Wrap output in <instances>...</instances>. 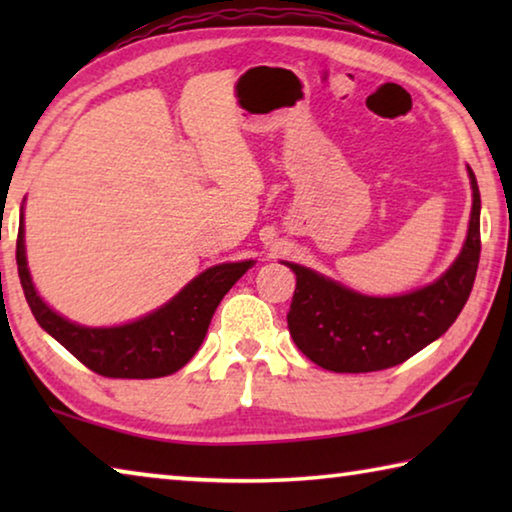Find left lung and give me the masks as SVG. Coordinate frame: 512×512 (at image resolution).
<instances>
[{
  "label": "left lung",
  "instance_id": "1",
  "mask_svg": "<svg viewBox=\"0 0 512 512\" xmlns=\"http://www.w3.org/2000/svg\"><path fill=\"white\" fill-rule=\"evenodd\" d=\"M472 214L461 255L429 287L393 298H372L345 289L311 268L296 273L289 332L316 366L334 372H372L400 366L443 336L465 307L481 255V194L472 169Z\"/></svg>",
  "mask_w": 512,
  "mask_h": 512
}]
</instances>
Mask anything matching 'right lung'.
I'll return each instance as SVG.
<instances>
[{"label":"right lung","instance_id":"obj_1","mask_svg":"<svg viewBox=\"0 0 512 512\" xmlns=\"http://www.w3.org/2000/svg\"><path fill=\"white\" fill-rule=\"evenodd\" d=\"M17 273L38 325L79 359L83 366L103 377L153 379L171 375L194 357L210 327L216 307L225 293L244 275L253 259L219 264L194 277L167 305L135 323L119 327H83L69 323L45 305L33 287L27 253H24V221L17 230Z\"/></svg>","mask_w":512,"mask_h":512}]
</instances>
